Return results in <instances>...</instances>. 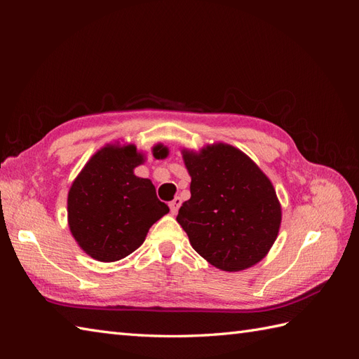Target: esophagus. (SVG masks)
Returning a JSON list of instances; mask_svg holds the SVG:
<instances>
[{
  "label": "esophagus",
  "mask_w": 359,
  "mask_h": 359,
  "mask_svg": "<svg viewBox=\"0 0 359 359\" xmlns=\"http://www.w3.org/2000/svg\"><path fill=\"white\" fill-rule=\"evenodd\" d=\"M181 206V198L177 196L175 199H173L170 203H169V208H170V212L172 214H177L178 212V208Z\"/></svg>",
  "instance_id": "obj_1"
}]
</instances>
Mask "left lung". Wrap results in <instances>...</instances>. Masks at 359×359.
Here are the masks:
<instances>
[{
	"label": "left lung",
	"instance_id": "left-lung-1",
	"mask_svg": "<svg viewBox=\"0 0 359 359\" xmlns=\"http://www.w3.org/2000/svg\"><path fill=\"white\" fill-rule=\"evenodd\" d=\"M191 177L177 222L191 247L223 271L257 264L274 244L281 206L273 184L243 151L226 144L184 151Z\"/></svg>",
	"mask_w": 359,
	"mask_h": 359
}]
</instances>
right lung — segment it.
<instances>
[{
    "label": "right lung",
    "instance_id": "1",
    "mask_svg": "<svg viewBox=\"0 0 359 359\" xmlns=\"http://www.w3.org/2000/svg\"><path fill=\"white\" fill-rule=\"evenodd\" d=\"M153 156L166 157L168 148L156 145ZM142 161L135 145H107L73 181L67 199L69 226L93 259L115 262L133 253L145 241L149 227L169 212L153 182L133 173Z\"/></svg>",
    "mask_w": 359,
    "mask_h": 359
}]
</instances>
